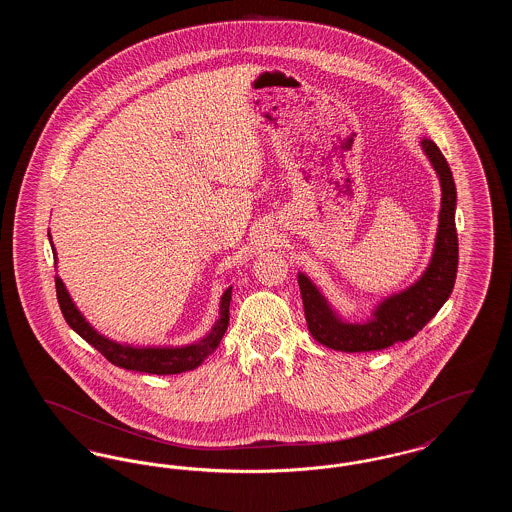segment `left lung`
Returning <instances> with one entry per match:
<instances>
[{"label": "left lung", "mask_w": 512, "mask_h": 512, "mask_svg": "<svg viewBox=\"0 0 512 512\" xmlns=\"http://www.w3.org/2000/svg\"><path fill=\"white\" fill-rule=\"evenodd\" d=\"M422 149L432 161L441 182V211L438 238L430 267L422 278L405 292L388 297L366 324H345L334 315L315 284L299 274V290L311 336L336 351L363 353L380 351L397 341L411 340L430 318L436 317L441 305L453 292L459 267V238L455 226L457 188L447 159L432 140H422Z\"/></svg>", "instance_id": "1"}]
</instances>
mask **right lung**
<instances>
[{
	"mask_svg": "<svg viewBox=\"0 0 512 512\" xmlns=\"http://www.w3.org/2000/svg\"><path fill=\"white\" fill-rule=\"evenodd\" d=\"M53 253H55V249H53ZM55 290H57V301H59L61 313L78 336H82L90 345H94L111 365L121 366L126 370H136V372H147V374H180V372H186V370H192L195 366L201 365L219 347L220 340L228 328V320H230L228 315H230L232 288H228L222 295L220 318L217 320L213 332L205 340L186 345V347H176V349H172V347L171 349L130 347V345H121V343H115V341L99 336L98 332L78 313L73 299L69 297V293L65 290V284L61 282L59 276H55Z\"/></svg>",
	"mask_w": 512,
	"mask_h": 512,
	"instance_id": "right-lung-1",
	"label": "right lung"
}]
</instances>
